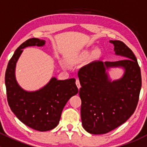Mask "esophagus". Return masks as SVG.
I'll use <instances>...</instances> for the list:
<instances>
[{
    "instance_id": "esophagus-1",
    "label": "esophagus",
    "mask_w": 147,
    "mask_h": 147,
    "mask_svg": "<svg viewBox=\"0 0 147 147\" xmlns=\"http://www.w3.org/2000/svg\"><path fill=\"white\" fill-rule=\"evenodd\" d=\"M75 83H76L77 87H78V88L80 90V87H81V86H80V80H79L77 79V80H76V82H75Z\"/></svg>"
}]
</instances>
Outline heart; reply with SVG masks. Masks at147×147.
I'll return each mask as SVG.
<instances>
[{"mask_svg": "<svg viewBox=\"0 0 147 147\" xmlns=\"http://www.w3.org/2000/svg\"><path fill=\"white\" fill-rule=\"evenodd\" d=\"M90 51L88 50H86L84 51H83L78 57H77L75 60H73L74 63H77V62H80L82 60H86V59L88 57V56L90 55ZM101 56V51H100V49H94L92 52L91 54V58L92 60H96V59H98L99 57Z\"/></svg>", "mask_w": 147, "mask_h": 147, "instance_id": "obj_1", "label": "heart"}]
</instances>
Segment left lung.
Listing matches in <instances>:
<instances>
[{
  "mask_svg": "<svg viewBox=\"0 0 147 147\" xmlns=\"http://www.w3.org/2000/svg\"><path fill=\"white\" fill-rule=\"evenodd\" d=\"M109 42L115 54L125 59L92 62L78 72L82 124L92 134H106L124 124L135 111L142 87L141 69L131 49L120 40ZM116 66L124 68L125 74L112 82L106 69Z\"/></svg>",
  "mask_w": 147,
  "mask_h": 147,
  "instance_id": "1",
  "label": "left lung"
}]
</instances>
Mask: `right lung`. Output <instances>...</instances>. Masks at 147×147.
Segmentation results:
<instances>
[{
    "label": "right lung",
    "mask_w": 147,
    "mask_h": 147,
    "mask_svg": "<svg viewBox=\"0 0 147 147\" xmlns=\"http://www.w3.org/2000/svg\"><path fill=\"white\" fill-rule=\"evenodd\" d=\"M45 43L38 38H30L22 43L10 58L5 76L7 100L12 112L26 126L40 131L57 127L66 103L78 92L74 78L57 80L53 78L45 87L35 92L26 91L18 84L15 70L23 49Z\"/></svg>",
    "instance_id": "right-lung-1"
}]
</instances>
